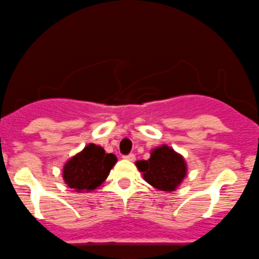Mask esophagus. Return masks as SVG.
<instances>
[{
	"label": "esophagus",
	"instance_id": "1",
	"mask_svg": "<svg viewBox=\"0 0 259 259\" xmlns=\"http://www.w3.org/2000/svg\"><path fill=\"white\" fill-rule=\"evenodd\" d=\"M123 157L125 158V160H127V161H134L135 160V155H134V153H129V155H125V156H123Z\"/></svg>",
	"mask_w": 259,
	"mask_h": 259
}]
</instances>
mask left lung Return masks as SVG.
Instances as JSON below:
<instances>
[{"label":"left lung","instance_id":"1","mask_svg":"<svg viewBox=\"0 0 259 259\" xmlns=\"http://www.w3.org/2000/svg\"><path fill=\"white\" fill-rule=\"evenodd\" d=\"M136 167L144 180L162 192H173L187 175V164L182 155L167 145L152 150L147 161H138Z\"/></svg>","mask_w":259,"mask_h":259}]
</instances>
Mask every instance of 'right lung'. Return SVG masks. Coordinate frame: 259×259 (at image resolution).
I'll return each instance as SVG.
<instances>
[{
    "label": "right lung",
    "mask_w": 259,
    "mask_h": 259,
    "mask_svg": "<svg viewBox=\"0 0 259 259\" xmlns=\"http://www.w3.org/2000/svg\"><path fill=\"white\" fill-rule=\"evenodd\" d=\"M115 163V155L106 153L103 147L90 144L66 162L64 181L76 192H90L107 180Z\"/></svg>",
    "instance_id": "right-lung-1"
}]
</instances>
